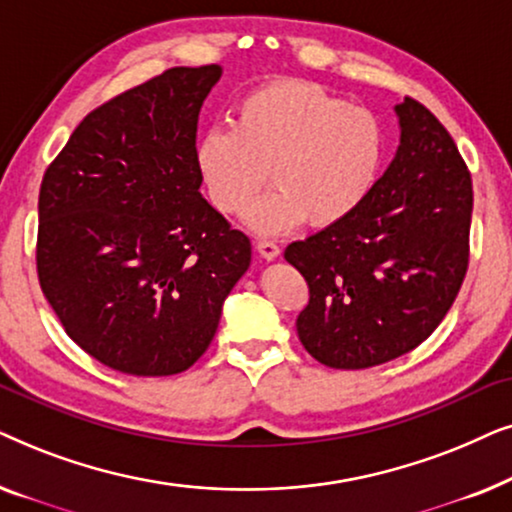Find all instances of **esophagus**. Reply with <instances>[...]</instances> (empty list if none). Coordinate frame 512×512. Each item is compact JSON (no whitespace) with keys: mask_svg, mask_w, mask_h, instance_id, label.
Returning <instances> with one entry per match:
<instances>
[{"mask_svg":"<svg viewBox=\"0 0 512 512\" xmlns=\"http://www.w3.org/2000/svg\"><path fill=\"white\" fill-rule=\"evenodd\" d=\"M256 249H258V254L265 258V261H275V258L279 256V247L275 242L261 240V242H256Z\"/></svg>","mask_w":512,"mask_h":512,"instance_id":"34e87169","label":"esophagus"}]
</instances>
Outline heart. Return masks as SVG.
I'll list each match as a JSON object with an SVG mask.
<instances>
[{"label": "heart", "mask_w": 512, "mask_h": 512, "mask_svg": "<svg viewBox=\"0 0 512 512\" xmlns=\"http://www.w3.org/2000/svg\"><path fill=\"white\" fill-rule=\"evenodd\" d=\"M382 158L377 116L307 81L254 90L237 104L235 128H212L195 144L207 198L226 216L242 214L270 172L272 191L244 216L268 237L345 221L373 191Z\"/></svg>", "instance_id": "heart-1"}]
</instances>
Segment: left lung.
<instances>
[{
    "mask_svg": "<svg viewBox=\"0 0 512 512\" xmlns=\"http://www.w3.org/2000/svg\"><path fill=\"white\" fill-rule=\"evenodd\" d=\"M394 111L398 149L361 207L284 251L310 286L298 338L328 368H373L422 345L468 268L473 188L457 144L424 104L405 97Z\"/></svg>",
    "mask_w": 512,
    "mask_h": 512,
    "instance_id": "8db88e82",
    "label": "left lung"
}]
</instances>
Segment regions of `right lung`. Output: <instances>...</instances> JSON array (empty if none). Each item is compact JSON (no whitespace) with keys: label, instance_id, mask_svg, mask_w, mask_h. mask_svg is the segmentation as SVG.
I'll list each match as a JSON object with an SVG mask.
<instances>
[{"label":"right lung","instance_id":"obj_1","mask_svg":"<svg viewBox=\"0 0 512 512\" xmlns=\"http://www.w3.org/2000/svg\"><path fill=\"white\" fill-rule=\"evenodd\" d=\"M221 74L174 67L102 104L41 181V291L69 338L121 373L191 368L249 270V237L202 198L195 167L200 107Z\"/></svg>","mask_w":512,"mask_h":512}]
</instances>
